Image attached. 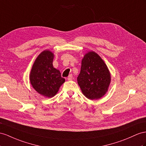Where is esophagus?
Segmentation results:
<instances>
[{
	"instance_id": "1",
	"label": "esophagus",
	"mask_w": 146,
	"mask_h": 146,
	"mask_svg": "<svg viewBox=\"0 0 146 146\" xmlns=\"http://www.w3.org/2000/svg\"><path fill=\"white\" fill-rule=\"evenodd\" d=\"M73 79V75L72 74H69V76H68V78H67V80H68V81H70V80H72Z\"/></svg>"
}]
</instances>
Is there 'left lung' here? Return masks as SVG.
Returning a JSON list of instances; mask_svg holds the SVG:
<instances>
[{
	"mask_svg": "<svg viewBox=\"0 0 146 146\" xmlns=\"http://www.w3.org/2000/svg\"><path fill=\"white\" fill-rule=\"evenodd\" d=\"M110 74L106 63L94 52H89L82 60L78 83L83 94L89 99L101 98L109 88Z\"/></svg>",
	"mask_w": 146,
	"mask_h": 146,
	"instance_id": "left-lung-1",
	"label": "left lung"
}]
</instances>
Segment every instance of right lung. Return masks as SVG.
<instances>
[{
    "instance_id": "1",
    "label": "right lung",
    "mask_w": 146,
    "mask_h": 146,
    "mask_svg": "<svg viewBox=\"0 0 146 146\" xmlns=\"http://www.w3.org/2000/svg\"><path fill=\"white\" fill-rule=\"evenodd\" d=\"M54 54L44 50L39 55L33 65L30 73V82L33 88L47 98L54 96L65 80L61 76L60 71L54 68Z\"/></svg>"
}]
</instances>
